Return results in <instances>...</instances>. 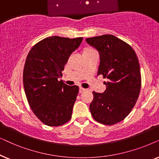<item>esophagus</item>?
I'll use <instances>...</instances> for the list:
<instances>
[{
  "label": "esophagus",
  "mask_w": 159,
  "mask_h": 159,
  "mask_svg": "<svg viewBox=\"0 0 159 159\" xmlns=\"http://www.w3.org/2000/svg\"><path fill=\"white\" fill-rule=\"evenodd\" d=\"M86 91V89H84V88H82V87H80L79 88V93H83V92H84Z\"/></svg>",
  "instance_id": "obj_1"
}]
</instances>
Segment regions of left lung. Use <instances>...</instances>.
<instances>
[{"label": "left lung", "mask_w": 159, "mask_h": 159, "mask_svg": "<svg viewBox=\"0 0 159 159\" xmlns=\"http://www.w3.org/2000/svg\"><path fill=\"white\" fill-rule=\"evenodd\" d=\"M86 41L99 54L97 75L107 78L104 92H93L91 113L99 123L113 125L129 114L138 99L141 88L138 59L129 44L113 35L89 38Z\"/></svg>", "instance_id": "8db88e82"}]
</instances>
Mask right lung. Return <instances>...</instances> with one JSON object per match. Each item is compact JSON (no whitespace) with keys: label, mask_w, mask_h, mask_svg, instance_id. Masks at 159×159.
I'll return each mask as SVG.
<instances>
[{"label":"right lung","mask_w":159,"mask_h":159,"mask_svg":"<svg viewBox=\"0 0 159 159\" xmlns=\"http://www.w3.org/2000/svg\"><path fill=\"white\" fill-rule=\"evenodd\" d=\"M83 38H46L27 54L23 84L32 111L46 125L57 126L68 121L78 93V86L59 81L70 54Z\"/></svg>","instance_id":"add662e5"}]
</instances>
